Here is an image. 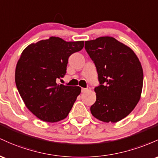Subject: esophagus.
Listing matches in <instances>:
<instances>
[{
	"mask_svg": "<svg viewBox=\"0 0 158 158\" xmlns=\"http://www.w3.org/2000/svg\"><path fill=\"white\" fill-rule=\"evenodd\" d=\"M89 90H90V88H89V87H87V88H81V92H82V93H84V92L89 91Z\"/></svg>",
	"mask_w": 158,
	"mask_h": 158,
	"instance_id": "esophagus-1",
	"label": "esophagus"
}]
</instances>
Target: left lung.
Returning a JSON list of instances; mask_svg holds the SVG:
<instances>
[{
    "label": "left lung",
    "instance_id": "8db88e82",
    "mask_svg": "<svg viewBox=\"0 0 158 158\" xmlns=\"http://www.w3.org/2000/svg\"><path fill=\"white\" fill-rule=\"evenodd\" d=\"M85 49L95 63L98 86L93 116L104 122H117L129 115L140 99L143 71L132 49L110 36L85 42Z\"/></svg>",
    "mask_w": 158,
    "mask_h": 158
}]
</instances>
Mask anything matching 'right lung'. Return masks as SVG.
I'll return each instance as SVG.
<instances>
[{"label": "right lung", "instance_id": "right-lung-1", "mask_svg": "<svg viewBox=\"0 0 158 158\" xmlns=\"http://www.w3.org/2000/svg\"><path fill=\"white\" fill-rule=\"evenodd\" d=\"M84 45V41L51 36L22 51L15 68V84L26 107L40 119L56 122L68 116L81 88L59 85L56 80L66 73L69 57Z\"/></svg>", "mask_w": 158, "mask_h": 158}]
</instances>
